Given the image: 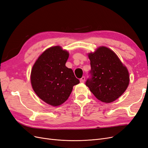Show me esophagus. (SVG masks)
<instances>
[{"label": "esophagus", "instance_id": "obj_1", "mask_svg": "<svg viewBox=\"0 0 148 148\" xmlns=\"http://www.w3.org/2000/svg\"><path fill=\"white\" fill-rule=\"evenodd\" d=\"M80 81L81 82H84V81H85V77H84V76H82V77L80 79Z\"/></svg>", "mask_w": 148, "mask_h": 148}]
</instances>
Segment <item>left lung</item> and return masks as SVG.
I'll list each match as a JSON object with an SVG mask.
<instances>
[{"instance_id": "8db88e82", "label": "left lung", "mask_w": 148, "mask_h": 148, "mask_svg": "<svg viewBox=\"0 0 148 148\" xmlns=\"http://www.w3.org/2000/svg\"><path fill=\"white\" fill-rule=\"evenodd\" d=\"M90 61L92 78L86 85L99 101L110 103L120 97L129 86L130 78L127 67L115 53L100 46L87 54Z\"/></svg>"}]
</instances>
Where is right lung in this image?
Here are the masks:
<instances>
[{
	"label": "right lung",
	"instance_id": "add662e5",
	"mask_svg": "<svg viewBox=\"0 0 148 148\" xmlns=\"http://www.w3.org/2000/svg\"><path fill=\"white\" fill-rule=\"evenodd\" d=\"M67 50L60 45L46 49L33 66L30 81L34 92L43 101L57 107L67 101L73 87L79 83L73 70L66 66Z\"/></svg>",
	"mask_w": 148,
	"mask_h": 148
}]
</instances>
